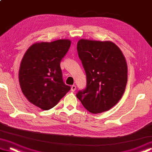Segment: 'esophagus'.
Segmentation results:
<instances>
[{
  "mask_svg": "<svg viewBox=\"0 0 152 152\" xmlns=\"http://www.w3.org/2000/svg\"><path fill=\"white\" fill-rule=\"evenodd\" d=\"M76 85H72V87H71V90H72V91H73V92H74L76 91Z\"/></svg>",
  "mask_w": 152,
  "mask_h": 152,
  "instance_id": "1",
  "label": "esophagus"
}]
</instances>
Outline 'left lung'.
<instances>
[{"instance_id":"8db88e82","label":"left lung","mask_w":152,"mask_h":152,"mask_svg":"<svg viewBox=\"0 0 152 152\" xmlns=\"http://www.w3.org/2000/svg\"><path fill=\"white\" fill-rule=\"evenodd\" d=\"M78 56L87 76V87L76 94L91 113L107 111L121 99L128 81V65L124 54L110 41L81 39Z\"/></svg>"}]
</instances>
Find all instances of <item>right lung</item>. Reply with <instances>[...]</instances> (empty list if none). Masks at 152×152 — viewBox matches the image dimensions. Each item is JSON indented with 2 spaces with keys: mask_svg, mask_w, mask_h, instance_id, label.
I'll use <instances>...</instances> for the list:
<instances>
[{
  "mask_svg": "<svg viewBox=\"0 0 152 152\" xmlns=\"http://www.w3.org/2000/svg\"><path fill=\"white\" fill-rule=\"evenodd\" d=\"M71 45L69 39L36 42L28 48L19 69L22 94L31 104L48 110L70 90L63 83L60 63Z\"/></svg>",
  "mask_w": 152,
  "mask_h": 152,
  "instance_id": "add662e5",
  "label": "right lung"
}]
</instances>
